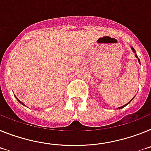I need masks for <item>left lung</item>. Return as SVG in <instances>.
Returning <instances> with one entry per match:
<instances>
[{"mask_svg":"<svg viewBox=\"0 0 151 151\" xmlns=\"http://www.w3.org/2000/svg\"><path fill=\"white\" fill-rule=\"evenodd\" d=\"M131 48H132V52H133L135 54V57L137 58V61H138V62H139V63H141V62H140V59H139V58H138V57H137V54H136V52H135V50H134V48H133V47H131ZM134 97L132 98V99H131V100H130V102H128V103H126V104H125V105H124V106H121V107H119V108H117V109H122V108H124V106H126L127 105H128V104H129V103H130L131 102H132V99H134Z\"/></svg>","mask_w":151,"mask_h":151,"instance_id":"8db88e82","label":"left lung"}]
</instances>
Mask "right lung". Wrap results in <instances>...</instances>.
<instances>
[{
	"label": "right lung",
	"instance_id": "1",
	"mask_svg": "<svg viewBox=\"0 0 151 151\" xmlns=\"http://www.w3.org/2000/svg\"><path fill=\"white\" fill-rule=\"evenodd\" d=\"M15 97H16V96H15ZM16 98H17V97H16ZM17 100H18V102H19V103H21V104H22V105H23V106H25V105H24V104H23V103H22V102H21V101H20V100H19V99H17Z\"/></svg>",
	"mask_w": 151,
	"mask_h": 151
}]
</instances>
